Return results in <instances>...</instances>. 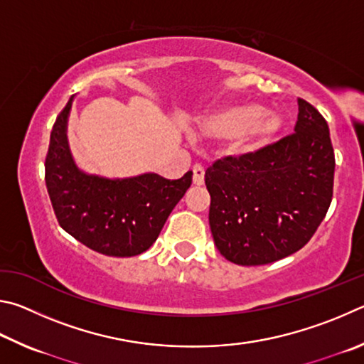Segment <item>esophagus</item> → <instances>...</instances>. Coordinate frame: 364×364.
I'll return each instance as SVG.
<instances>
[{
    "mask_svg": "<svg viewBox=\"0 0 364 364\" xmlns=\"http://www.w3.org/2000/svg\"><path fill=\"white\" fill-rule=\"evenodd\" d=\"M193 183L195 186H203L205 183V168L201 164L193 166Z\"/></svg>",
    "mask_w": 364,
    "mask_h": 364,
    "instance_id": "1",
    "label": "esophagus"
}]
</instances>
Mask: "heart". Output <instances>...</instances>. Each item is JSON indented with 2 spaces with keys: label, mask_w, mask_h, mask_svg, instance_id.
I'll list each match as a JSON object with an SVG mask.
<instances>
[{
  "label": "heart",
  "mask_w": 364,
  "mask_h": 364,
  "mask_svg": "<svg viewBox=\"0 0 364 364\" xmlns=\"http://www.w3.org/2000/svg\"><path fill=\"white\" fill-rule=\"evenodd\" d=\"M283 127L277 110H264L259 102H233L200 119L201 136L209 140H228L238 151H250L269 142Z\"/></svg>",
  "instance_id": "1"
}]
</instances>
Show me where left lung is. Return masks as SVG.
<instances>
[{
	"mask_svg": "<svg viewBox=\"0 0 364 364\" xmlns=\"http://www.w3.org/2000/svg\"><path fill=\"white\" fill-rule=\"evenodd\" d=\"M294 134L209 166V225L214 243L238 265L288 257L314 237L334 186V150L326 119L299 99Z\"/></svg>",
	"mask_w": 364,
	"mask_h": 364,
	"instance_id": "1",
	"label": "left lung"
}]
</instances>
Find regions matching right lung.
Wrapping results in <instances>:
<instances>
[{
    "instance_id": "add662e5",
    "label": "right lung",
    "mask_w": 364,
    "mask_h": 364,
    "mask_svg": "<svg viewBox=\"0 0 364 364\" xmlns=\"http://www.w3.org/2000/svg\"><path fill=\"white\" fill-rule=\"evenodd\" d=\"M73 97L57 117L46 155V187L60 227L92 251L112 257L142 254L155 243L193 172L169 181L153 172L107 178L76 166L67 137Z\"/></svg>"
}]
</instances>
